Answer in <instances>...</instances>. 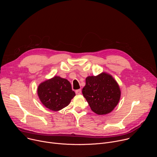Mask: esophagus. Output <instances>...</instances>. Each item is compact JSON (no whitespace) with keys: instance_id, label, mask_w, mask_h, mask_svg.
Wrapping results in <instances>:
<instances>
[{"instance_id":"esophagus-1","label":"esophagus","mask_w":157,"mask_h":157,"mask_svg":"<svg viewBox=\"0 0 157 157\" xmlns=\"http://www.w3.org/2000/svg\"><path fill=\"white\" fill-rule=\"evenodd\" d=\"M75 93L76 94H80L81 93V89H78V90H76Z\"/></svg>"}]
</instances>
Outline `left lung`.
<instances>
[{
	"instance_id": "left-lung-1",
	"label": "left lung",
	"mask_w": 157,
	"mask_h": 157,
	"mask_svg": "<svg viewBox=\"0 0 157 157\" xmlns=\"http://www.w3.org/2000/svg\"><path fill=\"white\" fill-rule=\"evenodd\" d=\"M82 93L91 110L99 115L110 113L121 98L120 88L116 81L105 73L87 77Z\"/></svg>"
}]
</instances>
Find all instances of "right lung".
Masks as SVG:
<instances>
[{
    "instance_id": "add662e5",
    "label": "right lung",
    "mask_w": 157,
    "mask_h": 157,
    "mask_svg": "<svg viewBox=\"0 0 157 157\" xmlns=\"http://www.w3.org/2000/svg\"><path fill=\"white\" fill-rule=\"evenodd\" d=\"M37 91L42 104L53 111L66 107L76 95L70 82L59 76H55L41 83Z\"/></svg>"
}]
</instances>
